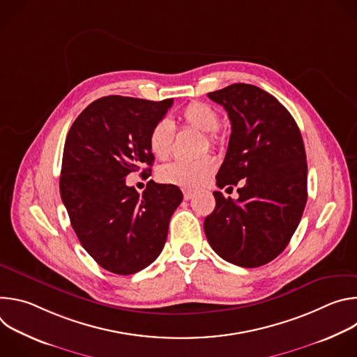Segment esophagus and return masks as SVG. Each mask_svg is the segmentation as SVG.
<instances>
[{
	"label": "esophagus",
	"mask_w": 357,
	"mask_h": 357,
	"mask_svg": "<svg viewBox=\"0 0 357 357\" xmlns=\"http://www.w3.org/2000/svg\"><path fill=\"white\" fill-rule=\"evenodd\" d=\"M193 195H195V192H192V190H189V189H183V199H185V200L192 199Z\"/></svg>",
	"instance_id": "esophagus-1"
}]
</instances>
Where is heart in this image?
Masks as SVG:
<instances>
[{
  "label": "heart",
  "instance_id": "b5f03b06",
  "mask_svg": "<svg viewBox=\"0 0 357 357\" xmlns=\"http://www.w3.org/2000/svg\"><path fill=\"white\" fill-rule=\"evenodd\" d=\"M179 121L185 128L205 132L209 145L219 146L222 144V135L218 131L220 119L212 106L202 103V101H193L181 112ZM174 141L175 128L169 120L162 119L152 126L148 135V145L157 158L165 160L171 155ZM213 169L215 161L211 157H205L196 161H175L164 165L160 169L158 176L165 183L196 188L212 175Z\"/></svg>",
  "mask_w": 357,
  "mask_h": 357
}]
</instances>
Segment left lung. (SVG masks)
I'll list each match as a JSON object with an SVG mask.
<instances>
[{
  "label": "left lung",
  "mask_w": 357,
  "mask_h": 357,
  "mask_svg": "<svg viewBox=\"0 0 357 357\" xmlns=\"http://www.w3.org/2000/svg\"><path fill=\"white\" fill-rule=\"evenodd\" d=\"M231 123L219 188L237 185L238 199L213 192L215 211L203 227L212 248L238 267L256 268L288 245L307 205V155L301 131L263 89L234 83L208 94Z\"/></svg>",
  "instance_id": "8db88e82"
}]
</instances>
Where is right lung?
Returning a JSON list of instances; mask_svg holds the SVG:
<instances>
[{
	"mask_svg": "<svg viewBox=\"0 0 357 357\" xmlns=\"http://www.w3.org/2000/svg\"><path fill=\"white\" fill-rule=\"evenodd\" d=\"M172 103L106 96L89 105L68 132L61 196L80 244L110 273H138L160 256L183 199L175 185L149 181L139 195L126 183L131 172L154 162L148 135Z\"/></svg>",
	"mask_w": 357,
	"mask_h": 357,
	"instance_id": "right-lung-1",
	"label": "right lung"
}]
</instances>
